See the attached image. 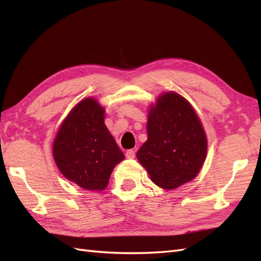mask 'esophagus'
Returning <instances> with one entry per match:
<instances>
[{
	"mask_svg": "<svg viewBox=\"0 0 261 261\" xmlns=\"http://www.w3.org/2000/svg\"><path fill=\"white\" fill-rule=\"evenodd\" d=\"M125 158L126 159H135L136 158V152L133 150H128L125 152Z\"/></svg>",
	"mask_w": 261,
	"mask_h": 261,
	"instance_id": "obj_1",
	"label": "esophagus"
}]
</instances>
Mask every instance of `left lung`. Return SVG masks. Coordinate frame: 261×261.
<instances>
[{
    "instance_id": "obj_1",
    "label": "left lung",
    "mask_w": 261,
    "mask_h": 261,
    "mask_svg": "<svg viewBox=\"0 0 261 261\" xmlns=\"http://www.w3.org/2000/svg\"><path fill=\"white\" fill-rule=\"evenodd\" d=\"M147 141L137 158L159 187L170 190L192 180L202 167L206 136L196 111L175 92L161 95L147 117Z\"/></svg>"
}]
</instances>
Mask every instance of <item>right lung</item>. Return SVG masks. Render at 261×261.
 Wrapping results in <instances>:
<instances>
[{
  "instance_id": "obj_1",
  "label": "right lung",
  "mask_w": 261,
  "mask_h": 261,
  "mask_svg": "<svg viewBox=\"0 0 261 261\" xmlns=\"http://www.w3.org/2000/svg\"><path fill=\"white\" fill-rule=\"evenodd\" d=\"M105 109L88 97L63 120L54 142V159L61 174L86 190L107 187L124 155L103 123Z\"/></svg>"
}]
</instances>
